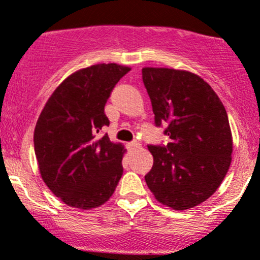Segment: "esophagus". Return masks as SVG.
Instances as JSON below:
<instances>
[{
    "mask_svg": "<svg viewBox=\"0 0 260 260\" xmlns=\"http://www.w3.org/2000/svg\"><path fill=\"white\" fill-rule=\"evenodd\" d=\"M139 146H140V143H139V141H135V140L127 144V148L129 149H136V148H139Z\"/></svg>",
    "mask_w": 260,
    "mask_h": 260,
    "instance_id": "esophagus-1",
    "label": "esophagus"
}]
</instances>
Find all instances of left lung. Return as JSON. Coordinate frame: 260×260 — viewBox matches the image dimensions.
Wrapping results in <instances>:
<instances>
[{
  "instance_id": "left-lung-1",
  "label": "left lung",
  "mask_w": 260,
  "mask_h": 260,
  "mask_svg": "<svg viewBox=\"0 0 260 260\" xmlns=\"http://www.w3.org/2000/svg\"><path fill=\"white\" fill-rule=\"evenodd\" d=\"M155 126L171 143L148 145L154 159L145 176L160 204L187 210L218 188L231 163L233 138L222 102L201 77L169 68H143Z\"/></svg>"
}]
</instances>
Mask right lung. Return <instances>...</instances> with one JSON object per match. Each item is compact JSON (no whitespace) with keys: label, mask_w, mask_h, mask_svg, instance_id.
<instances>
[{"label":"right lung","mask_w":260,"mask_h":260,"mask_svg":"<svg viewBox=\"0 0 260 260\" xmlns=\"http://www.w3.org/2000/svg\"><path fill=\"white\" fill-rule=\"evenodd\" d=\"M129 71L115 63L81 69L59 84L40 114L34 131L40 174L68 206H101L121 178L124 146L97 134L110 125L105 105Z\"/></svg>","instance_id":"obj_1"}]
</instances>
